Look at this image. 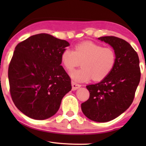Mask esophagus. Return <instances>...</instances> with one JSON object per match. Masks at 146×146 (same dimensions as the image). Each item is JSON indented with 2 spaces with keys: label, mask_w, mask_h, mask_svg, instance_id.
<instances>
[{
  "label": "esophagus",
  "mask_w": 146,
  "mask_h": 146,
  "mask_svg": "<svg viewBox=\"0 0 146 146\" xmlns=\"http://www.w3.org/2000/svg\"><path fill=\"white\" fill-rule=\"evenodd\" d=\"M72 86L73 90H76L78 89L80 87H81V85L74 82H72Z\"/></svg>",
  "instance_id": "obj_1"
}]
</instances>
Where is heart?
Masks as SVG:
<instances>
[{"label":"heart","mask_w":146,"mask_h":146,"mask_svg":"<svg viewBox=\"0 0 146 146\" xmlns=\"http://www.w3.org/2000/svg\"><path fill=\"white\" fill-rule=\"evenodd\" d=\"M61 60L68 70L79 66L82 62V68L70 72L74 80L86 82L92 78L94 81H101L114 68L116 54L110 47H103L98 44L86 41L76 45L74 50H64Z\"/></svg>","instance_id":"heart-1"}]
</instances>
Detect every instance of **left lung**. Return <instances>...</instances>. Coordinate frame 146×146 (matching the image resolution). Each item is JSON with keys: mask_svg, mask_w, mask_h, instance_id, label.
<instances>
[{"mask_svg": "<svg viewBox=\"0 0 146 146\" xmlns=\"http://www.w3.org/2000/svg\"><path fill=\"white\" fill-rule=\"evenodd\" d=\"M98 39L113 47L116 62L111 72L102 81L87 86L90 97L82 104L81 108L91 120L106 122L130 106L140 81L141 72L138 55L127 42L112 36Z\"/></svg>", "mask_w": 146, "mask_h": 146, "instance_id": "1", "label": "left lung"}]
</instances>
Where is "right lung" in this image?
I'll return each mask as SVG.
<instances>
[{
	"label": "right lung",
	"instance_id": "add662e5",
	"mask_svg": "<svg viewBox=\"0 0 146 146\" xmlns=\"http://www.w3.org/2000/svg\"><path fill=\"white\" fill-rule=\"evenodd\" d=\"M70 44L48 34L31 36L15 47L10 62V93L18 109L28 117L45 119L58 110L71 90V79L60 66Z\"/></svg>",
	"mask_w": 146,
	"mask_h": 146
}]
</instances>
